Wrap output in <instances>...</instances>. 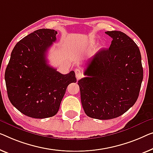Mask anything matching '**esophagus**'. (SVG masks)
Returning a JSON list of instances; mask_svg holds the SVG:
<instances>
[{"mask_svg":"<svg viewBox=\"0 0 153 153\" xmlns=\"http://www.w3.org/2000/svg\"><path fill=\"white\" fill-rule=\"evenodd\" d=\"M75 73H76V78L77 79H80L83 76V74H82V70L80 69H76V70H75Z\"/></svg>","mask_w":153,"mask_h":153,"instance_id":"esophagus-1","label":"esophagus"}]
</instances>
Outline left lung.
Returning a JSON list of instances; mask_svg holds the SVG:
<instances>
[{
	"mask_svg": "<svg viewBox=\"0 0 153 153\" xmlns=\"http://www.w3.org/2000/svg\"><path fill=\"white\" fill-rule=\"evenodd\" d=\"M113 38L87 63L78 81L81 102L86 115L97 120L120 117L138 98L143 80L140 51L136 43L120 31H106Z\"/></svg>",
	"mask_w": 153,
	"mask_h": 153,
	"instance_id": "8db88e82",
	"label": "left lung"
}]
</instances>
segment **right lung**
<instances>
[{
    "instance_id": "right-lung-1",
    "label": "right lung",
    "mask_w": 153,
    "mask_h": 153,
    "mask_svg": "<svg viewBox=\"0 0 153 153\" xmlns=\"http://www.w3.org/2000/svg\"><path fill=\"white\" fill-rule=\"evenodd\" d=\"M56 31L40 29L15 45L4 74L9 100L28 117L43 119L58 113L74 71L63 75L47 64V52L56 40Z\"/></svg>"
}]
</instances>
